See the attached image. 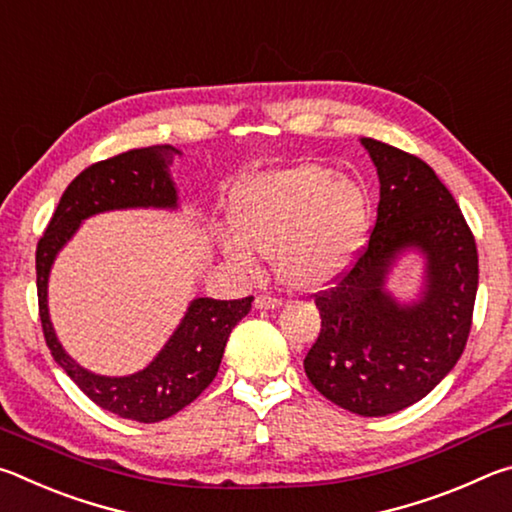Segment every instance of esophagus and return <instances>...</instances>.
<instances>
[{
	"instance_id": "esophagus-1",
	"label": "esophagus",
	"mask_w": 512,
	"mask_h": 512,
	"mask_svg": "<svg viewBox=\"0 0 512 512\" xmlns=\"http://www.w3.org/2000/svg\"><path fill=\"white\" fill-rule=\"evenodd\" d=\"M280 305H282V300L275 298V296H257L255 298L257 309H277Z\"/></svg>"
}]
</instances>
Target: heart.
Returning <instances> with one entry per match:
<instances>
[{
  "label": "heart",
  "instance_id": "obj_1",
  "mask_svg": "<svg viewBox=\"0 0 512 512\" xmlns=\"http://www.w3.org/2000/svg\"><path fill=\"white\" fill-rule=\"evenodd\" d=\"M368 196L323 164H296L250 178L232 196L230 223L240 239L223 253L241 271L253 253L273 257L282 284L296 291L327 287L352 266L368 232Z\"/></svg>",
  "mask_w": 512,
  "mask_h": 512
}]
</instances>
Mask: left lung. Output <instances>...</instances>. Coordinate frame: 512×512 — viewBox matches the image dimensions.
I'll list each match as a JSON object with an SVG mask.
<instances>
[{"label": "left lung", "mask_w": 512, "mask_h": 512, "mask_svg": "<svg viewBox=\"0 0 512 512\" xmlns=\"http://www.w3.org/2000/svg\"><path fill=\"white\" fill-rule=\"evenodd\" d=\"M379 176L368 246L316 293L320 334L305 357L311 384L363 418L420 402L456 366L472 327L479 255L454 196L418 155L361 137ZM406 247L428 257L420 301L400 306L383 287Z\"/></svg>", "instance_id": "1"}]
</instances>
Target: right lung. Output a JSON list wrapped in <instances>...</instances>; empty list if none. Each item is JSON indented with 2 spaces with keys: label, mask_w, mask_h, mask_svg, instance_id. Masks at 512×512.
I'll return each mask as SVG.
<instances>
[{
  "label": "right lung",
  "mask_w": 512,
  "mask_h": 512,
  "mask_svg": "<svg viewBox=\"0 0 512 512\" xmlns=\"http://www.w3.org/2000/svg\"><path fill=\"white\" fill-rule=\"evenodd\" d=\"M178 153L169 144L146 146L81 171L65 189L36 250L40 323L51 357L94 404L119 418L144 424L171 418L212 384L232 327L248 314L253 296L196 298L149 366L128 377H101L81 368L58 343L47 309V282L58 250L88 216L128 207H178V192L169 173L173 155Z\"/></svg>",
  "instance_id": "1"
}]
</instances>
